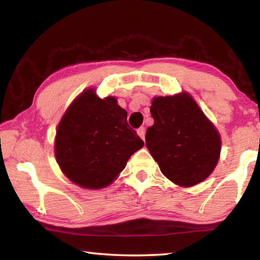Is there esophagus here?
I'll return each mask as SVG.
<instances>
[{"mask_svg":"<svg viewBox=\"0 0 260 260\" xmlns=\"http://www.w3.org/2000/svg\"><path fill=\"white\" fill-rule=\"evenodd\" d=\"M138 134L140 138L144 141V139H146V128H144V127H140L138 129Z\"/></svg>","mask_w":260,"mask_h":260,"instance_id":"1","label":"esophagus"}]
</instances>
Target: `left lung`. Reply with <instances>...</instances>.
<instances>
[{"instance_id": "1", "label": "left lung", "mask_w": 260, "mask_h": 260, "mask_svg": "<svg viewBox=\"0 0 260 260\" xmlns=\"http://www.w3.org/2000/svg\"><path fill=\"white\" fill-rule=\"evenodd\" d=\"M153 125L146 144L161 173L175 184L191 187L213 172L221 150L218 131L187 93L152 100Z\"/></svg>"}]
</instances>
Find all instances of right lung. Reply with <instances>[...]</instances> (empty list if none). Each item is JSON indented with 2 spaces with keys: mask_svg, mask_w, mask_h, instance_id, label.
I'll list each match as a JSON object with an SVG mask.
<instances>
[{
  "mask_svg": "<svg viewBox=\"0 0 260 260\" xmlns=\"http://www.w3.org/2000/svg\"><path fill=\"white\" fill-rule=\"evenodd\" d=\"M144 146L127 124L126 110L112 96L87 89L70 105L57 127L55 156L61 172L82 188L109 186Z\"/></svg>",
  "mask_w": 260,
  "mask_h": 260,
  "instance_id": "right-lung-1",
  "label": "right lung"
}]
</instances>
